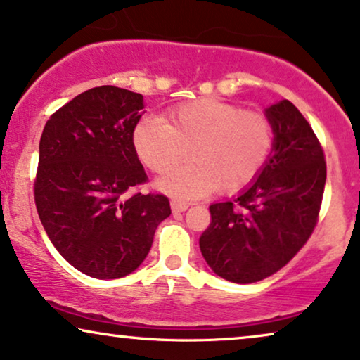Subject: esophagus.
<instances>
[{
  "instance_id": "1",
  "label": "esophagus",
  "mask_w": 360,
  "mask_h": 360,
  "mask_svg": "<svg viewBox=\"0 0 360 360\" xmlns=\"http://www.w3.org/2000/svg\"><path fill=\"white\" fill-rule=\"evenodd\" d=\"M189 207V204L181 202V201H171V209L172 212H184L186 209Z\"/></svg>"
}]
</instances>
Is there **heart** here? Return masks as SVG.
I'll return each instance as SVG.
<instances>
[{"instance_id": "1", "label": "heart", "mask_w": 360, "mask_h": 360, "mask_svg": "<svg viewBox=\"0 0 360 360\" xmlns=\"http://www.w3.org/2000/svg\"><path fill=\"white\" fill-rule=\"evenodd\" d=\"M134 149L149 169L165 174L191 151L193 165L178 168L158 186L179 198H199L219 189L239 193L266 169L274 153L276 129L264 112L202 98L167 111V122L143 117L134 127Z\"/></svg>"}]
</instances>
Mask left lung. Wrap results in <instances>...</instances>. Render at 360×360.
I'll return each instance as SVG.
<instances>
[{
    "mask_svg": "<svg viewBox=\"0 0 360 360\" xmlns=\"http://www.w3.org/2000/svg\"><path fill=\"white\" fill-rule=\"evenodd\" d=\"M266 116L276 129L266 169L234 201L209 206L211 224L199 238L209 267L236 284L266 279L301 251L324 194V151L306 117L288 99Z\"/></svg>",
    "mask_w": 360,
    "mask_h": 360,
    "instance_id": "obj_1",
    "label": "left lung"
}]
</instances>
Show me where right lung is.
<instances>
[{
	"mask_svg": "<svg viewBox=\"0 0 360 360\" xmlns=\"http://www.w3.org/2000/svg\"><path fill=\"white\" fill-rule=\"evenodd\" d=\"M143 108V94L99 86L53 112L41 134V224L72 267L96 279L138 269L171 214L165 194L133 191L148 181L133 143Z\"/></svg>",
	"mask_w": 360,
	"mask_h": 360,
	"instance_id": "obj_1",
	"label": "right lung"
}]
</instances>
